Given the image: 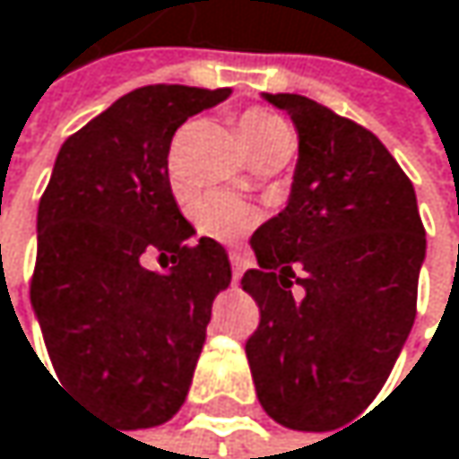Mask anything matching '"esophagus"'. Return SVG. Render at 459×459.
<instances>
[{
  "label": "esophagus",
  "instance_id": "esophagus-1",
  "mask_svg": "<svg viewBox=\"0 0 459 459\" xmlns=\"http://www.w3.org/2000/svg\"><path fill=\"white\" fill-rule=\"evenodd\" d=\"M230 262H232V278H235V283H238L240 275H243V270H246V259H243L240 254H230Z\"/></svg>",
  "mask_w": 459,
  "mask_h": 459
}]
</instances>
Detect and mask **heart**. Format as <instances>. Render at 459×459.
Returning a JSON list of instances; mask_svg holds the SVG:
<instances>
[{
	"instance_id": "1",
	"label": "heart",
	"mask_w": 459,
	"mask_h": 459,
	"mask_svg": "<svg viewBox=\"0 0 459 459\" xmlns=\"http://www.w3.org/2000/svg\"><path fill=\"white\" fill-rule=\"evenodd\" d=\"M238 133L251 160L262 154H273V152H291V143H294L289 122L281 115H275L273 109H262V107L246 109L240 115ZM168 173H170V181L176 184L178 181V143L170 146ZM192 219H195L197 232H203L205 238L232 243L256 224L259 211L240 197L224 195V192H208L195 203Z\"/></svg>"
}]
</instances>
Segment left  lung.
I'll use <instances>...</instances> for the list:
<instances>
[{"mask_svg":"<svg viewBox=\"0 0 459 459\" xmlns=\"http://www.w3.org/2000/svg\"><path fill=\"white\" fill-rule=\"evenodd\" d=\"M264 99L291 117L299 160L286 208L251 235L259 267L240 283L262 318L246 355L264 411L324 433L355 420L393 371L417 316L425 227L371 130L297 93Z\"/></svg>","mask_w":459,"mask_h":459,"instance_id":"left-lung-1","label":"left lung"}]
</instances>
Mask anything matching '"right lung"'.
<instances>
[{
    "instance_id": "1",
    "label": "right lung",
    "mask_w": 459,
    "mask_h": 459,
    "mask_svg": "<svg viewBox=\"0 0 459 459\" xmlns=\"http://www.w3.org/2000/svg\"><path fill=\"white\" fill-rule=\"evenodd\" d=\"M230 88H138L69 135L37 211L31 307L58 382L125 430L184 403L227 251L181 216L168 178L173 133ZM157 253L165 273L146 271ZM48 368V366H45Z\"/></svg>"
}]
</instances>
